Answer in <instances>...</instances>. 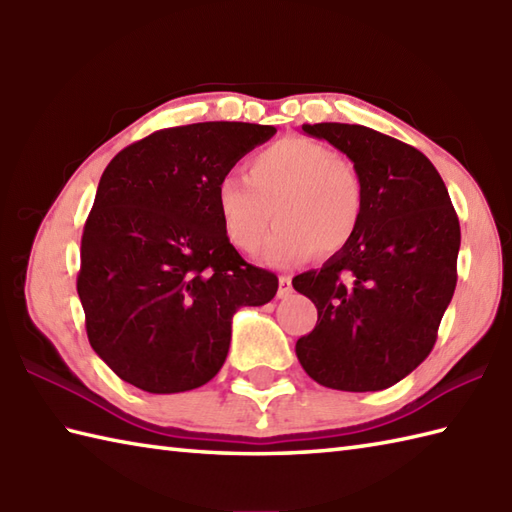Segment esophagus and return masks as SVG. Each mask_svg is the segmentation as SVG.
<instances>
[{"label":"esophagus","mask_w":512,"mask_h":512,"mask_svg":"<svg viewBox=\"0 0 512 512\" xmlns=\"http://www.w3.org/2000/svg\"><path fill=\"white\" fill-rule=\"evenodd\" d=\"M290 295H292V279H290V275H281V277H279L277 297H279V299H288Z\"/></svg>","instance_id":"1"}]
</instances>
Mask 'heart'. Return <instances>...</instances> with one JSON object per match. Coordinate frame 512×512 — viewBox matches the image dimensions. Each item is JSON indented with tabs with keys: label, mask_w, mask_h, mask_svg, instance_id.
Segmentation results:
<instances>
[{
	"label": "heart",
	"mask_w": 512,
	"mask_h": 512,
	"mask_svg": "<svg viewBox=\"0 0 512 512\" xmlns=\"http://www.w3.org/2000/svg\"><path fill=\"white\" fill-rule=\"evenodd\" d=\"M215 211L228 242L246 255L264 248L277 213L281 226L266 259L290 266L314 248L334 253L350 242L361 222L363 184L330 145L286 136L248 160V178L226 173L217 180Z\"/></svg>",
	"instance_id": "heart-1"
}]
</instances>
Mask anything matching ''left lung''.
Masks as SVG:
<instances>
[{
  "mask_svg": "<svg viewBox=\"0 0 512 512\" xmlns=\"http://www.w3.org/2000/svg\"><path fill=\"white\" fill-rule=\"evenodd\" d=\"M301 129L354 162L363 213L339 253L292 279L319 312L295 352L323 387L387 389L436 345L458 281V215L440 173L416 147L363 125Z\"/></svg>",
  "mask_w": 512,
  "mask_h": 512,
  "instance_id": "left-lung-1",
  "label": "left lung"
}]
</instances>
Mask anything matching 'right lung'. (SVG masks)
I'll return each instance as SVG.
<instances>
[{"mask_svg": "<svg viewBox=\"0 0 512 512\" xmlns=\"http://www.w3.org/2000/svg\"><path fill=\"white\" fill-rule=\"evenodd\" d=\"M273 125L195 123L154 132L103 171L81 237L76 292L92 350L149 394L202 387L220 372L237 308L275 297L222 231L215 184Z\"/></svg>", "mask_w": 512, "mask_h": 512, "instance_id": "add662e5", "label": "right lung"}]
</instances>
